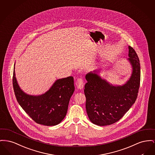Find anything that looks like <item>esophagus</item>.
<instances>
[{
  "mask_svg": "<svg viewBox=\"0 0 155 155\" xmlns=\"http://www.w3.org/2000/svg\"><path fill=\"white\" fill-rule=\"evenodd\" d=\"M76 85L77 86V88L78 89L81 90L83 87V86H84V82L83 79L81 78H79V79H78L77 81H76Z\"/></svg>",
  "mask_w": 155,
  "mask_h": 155,
  "instance_id": "obj_1",
  "label": "esophagus"
}]
</instances>
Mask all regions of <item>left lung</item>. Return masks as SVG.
I'll use <instances>...</instances> for the list:
<instances>
[{"label": "left lung", "mask_w": 155, "mask_h": 155, "mask_svg": "<svg viewBox=\"0 0 155 155\" xmlns=\"http://www.w3.org/2000/svg\"><path fill=\"white\" fill-rule=\"evenodd\" d=\"M127 59L132 67L130 79L122 85H113L100 76L101 69L86 74V108L90 121L106 126L119 121L132 106L138 96L140 67L135 51L128 46Z\"/></svg>", "instance_id": "8db88e82"}]
</instances>
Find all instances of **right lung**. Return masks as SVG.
Returning a JSON list of instances; mask_svg holds the SVG:
<instances>
[{
    "instance_id": "add662e5",
    "label": "right lung",
    "mask_w": 155,
    "mask_h": 155,
    "mask_svg": "<svg viewBox=\"0 0 155 155\" xmlns=\"http://www.w3.org/2000/svg\"><path fill=\"white\" fill-rule=\"evenodd\" d=\"M15 64L13 86L18 104L37 124L54 126L61 122L67 113L70 98L74 91V78L57 79L48 91L41 95L25 93L20 87L16 78Z\"/></svg>"
}]
</instances>
